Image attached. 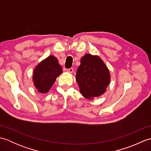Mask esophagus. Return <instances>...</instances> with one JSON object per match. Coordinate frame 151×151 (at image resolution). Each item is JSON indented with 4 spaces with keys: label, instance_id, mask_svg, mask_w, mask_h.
<instances>
[{
    "label": "esophagus",
    "instance_id": "esophagus-1",
    "mask_svg": "<svg viewBox=\"0 0 151 151\" xmlns=\"http://www.w3.org/2000/svg\"><path fill=\"white\" fill-rule=\"evenodd\" d=\"M73 71H74V69H73V68H72V67H71V68H69V69H67V72H68L69 73H73Z\"/></svg>",
    "mask_w": 151,
    "mask_h": 151
}]
</instances>
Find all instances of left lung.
<instances>
[{"instance_id":"left-lung-1","label":"left lung","mask_w":151,"mask_h":151,"mask_svg":"<svg viewBox=\"0 0 151 151\" xmlns=\"http://www.w3.org/2000/svg\"><path fill=\"white\" fill-rule=\"evenodd\" d=\"M81 93L88 99L98 97L106 91L110 82L108 67L97 56L86 54L81 60L76 74Z\"/></svg>"}]
</instances>
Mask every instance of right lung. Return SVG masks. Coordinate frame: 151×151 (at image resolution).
<instances>
[{"instance_id": "obj_1", "label": "right lung", "mask_w": 151, "mask_h": 151, "mask_svg": "<svg viewBox=\"0 0 151 151\" xmlns=\"http://www.w3.org/2000/svg\"><path fill=\"white\" fill-rule=\"evenodd\" d=\"M61 73H62V67L58 59L54 56H49L41 61L34 70V86L40 93H46Z\"/></svg>"}]
</instances>
